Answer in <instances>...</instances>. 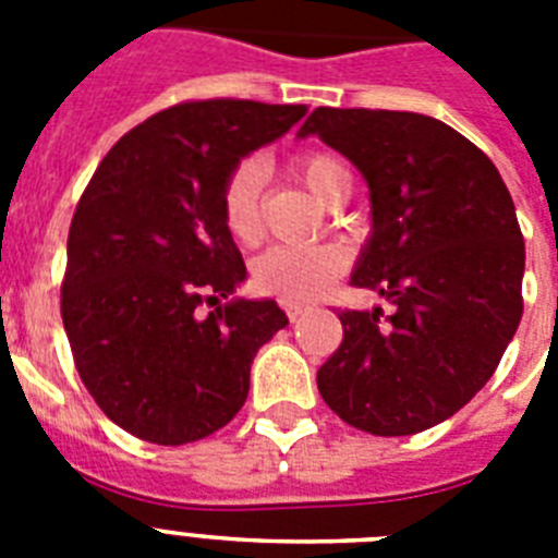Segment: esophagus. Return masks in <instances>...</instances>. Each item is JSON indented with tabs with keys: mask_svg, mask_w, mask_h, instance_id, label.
Segmentation results:
<instances>
[{
	"mask_svg": "<svg viewBox=\"0 0 558 558\" xmlns=\"http://www.w3.org/2000/svg\"><path fill=\"white\" fill-rule=\"evenodd\" d=\"M283 308H287V315H289V320L292 323H298L301 320L303 315H306V308L308 306H303V303H294V301H287L283 303Z\"/></svg>",
	"mask_w": 558,
	"mask_h": 558,
	"instance_id": "obj_1",
	"label": "esophagus"
}]
</instances>
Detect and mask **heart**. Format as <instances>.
I'll list each match as a JSON object with an SVG mask.
<instances>
[{
  "label": "heart",
  "mask_w": 558,
  "mask_h": 558,
  "mask_svg": "<svg viewBox=\"0 0 558 558\" xmlns=\"http://www.w3.org/2000/svg\"><path fill=\"white\" fill-rule=\"evenodd\" d=\"M292 172L323 204H329L337 192L351 186L349 167L329 149L301 153L292 161ZM260 186H264V167L252 158L238 163L221 186L223 227L243 246L255 243L264 229ZM345 264L349 257L337 246H275L257 257L255 283L280 301L303 303L326 292L343 275Z\"/></svg>",
  "instance_id": "obj_1"
}]
</instances>
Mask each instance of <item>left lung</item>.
<instances>
[{
  "label": "left lung",
  "instance_id": "1",
  "mask_svg": "<svg viewBox=\"0 0 558 558\" xmlns=\"http://www.w3.org/2000/svg\"><path fill=\"white\" fill-rule=\"evenodd\" d=\"M301 135L368 181L374 229L351 283L391 303V315L340 312L320 397L374 437L442 423L490 380L522 320L525 241L508 186L476 144L420 112L317 107Z\"/></svg>",
  "mask_w": 558,
  "mask_h": 558
}]
</instances>
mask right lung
<instances>
[{"mask_svg":"<svg viewBox=\"0 0 558 558\" xmlns=\"http://www.w3.org/2000/svg\"><path fill=\"white\" fill-rule=\"evenodd\" d=\"M306 105L184 101L149 116L101 158L68 235L62 320L98 409L156 446L195 442L250 395L257 349L289 317L229 301L246 278L223 227L221 186ZM204 305L216 308L203 315Z\"/></svg>","mask_w":558,"mask_h":558,"instance_id":"1","label":"right lung"}]
</instances>
